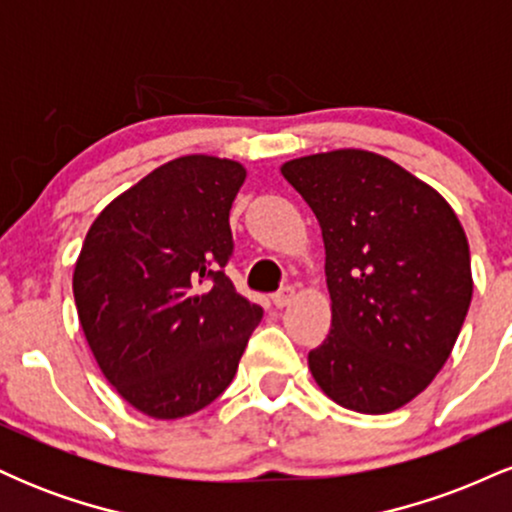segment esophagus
Returning <instances> with one entry per match:
<instances>
[{
  "mask_svg": "<svg viewBox=\"0 0 512 512\" xmlns=\"http://www.w3.org/2000/svg\"><path fill=\"white\" fill-rule=\"evenodd\" d=\"M293 298H296V289L293 286H284V289H279L272 296V303L276 308H286V305L293 303Z\"/></svg>",
  "mask_w": 512,
  "mask_h": 512,
  "instance_id": "34e87169",
  "label": "esophagus"
}]
</instances>
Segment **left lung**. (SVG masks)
Returning a JSON list of instances; mask_svg holds the SVG:
<instances>
[{"label":"left lung","instance_id":"8db88e82","mask_svg":"<svg viewBox=\"0 0 512 512\" xmlns=\"http://www.w3.org/2000/svg\"><path fill=\"white\" fill-rule=\"evenodd\" d=\"M325 240L332 330L308 354L327 397L387 414L424 392L448 361L472 301L469 243L433 187L361 149L281 166Z\"/></svg>","mask_w":512,"mask_h":512}]
</instances>
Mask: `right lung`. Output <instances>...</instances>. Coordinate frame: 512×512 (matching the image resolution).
Returning <instances> with one entry per match:
<instances>
[{"mask_svg": "<svg viewBox=\"0 0 512 512\" xmlns=\"http://www.w3.org/2000/svg\"><path fill=\"white\" fill-rule=\"evenodd\" d=\"M245 168L182 156L105 207L74 267L81 330L108 383L146 416L180 419L231 385L262 308L223 267Z\"/></svg>", "mask_w": 512, "mask_h": 512, "instance_id": "1", "label": "right lung"}]
</instances>
